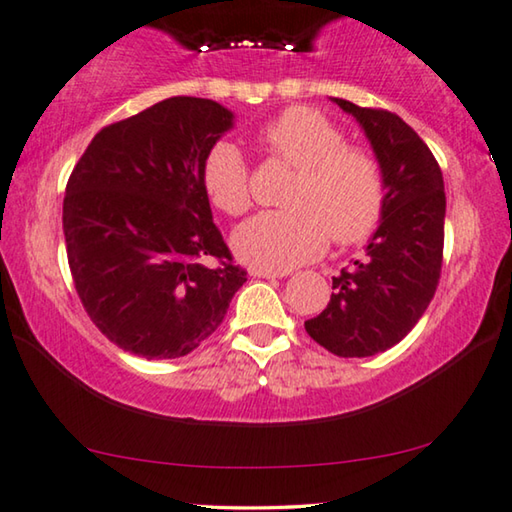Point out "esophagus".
<instances>
[{
    "label": "esophagus",
    "instance_id": "obj_1",
    "mask_svg": "<svg viewBox=\"0 0 512 512\" xmlns=\"http://www.w3.org/2000/svg\"><path fill=\"white\" fill-rule=\"evenodd\" d=\"M251 277L279 279V277H288V272H272V270H261V267H251Z\"/></svg>",
    "mask_w": 512,
    "mask_h": 512
}]
</instances>
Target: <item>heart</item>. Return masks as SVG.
Listing matches in <instances>:
<instances>
[{
	"mask_svg": "<svg viewBox=\"0 0 512 512\" xmlns=\"http://www.w3.org/2000/svg\"><path fill=\"white\" fill-rule=\"evenodd\" d=\"M258 141L277 160L295 167L283 203L258 212L233 233L242 261L265 270H290L318 258L329 238L357 245L371 238L387 206V180L373 153L345 144L343 130L311 107H290L265 123ZM201 183L224 215L251 206L249 164L231 141H217L203 157Z\"/></svg>",
	"mask_w": 512,
	"mask_h": 512,
	"instance_id": "obj_1",
	"label": "heart"
}]
</instances>
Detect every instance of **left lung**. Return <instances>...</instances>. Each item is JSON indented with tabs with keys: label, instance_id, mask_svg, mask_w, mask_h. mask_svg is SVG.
<instances>
[{
	"label": "left lung",
	"instance_id": "8db88e82",
	"mask_svg": "<svg viewBox=\"0 0 512 512\" xmlns=\"http://www.w3.org/2000/svg\"><path fill=\"white\" fill-rule=\"evenodd\" d=\"M332 100L355 116L371 141L387 180V206L366 256L332 279L327 309L304 327L336 357H373L403 341L435 297L444 254V178L426 141L400 116Z\"/></svg>",
	"mask_w": 512,
	"mask_h": 512
}]
</instances>
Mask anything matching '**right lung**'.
Returning a JSON list of instances; mask_svg holds the SVG:
<instances>
[{
	"label": "right lung",
	"mask_w": 512,
	"mask_h": 512,
	"mask_svg": "<svg viewBox=\"0 0 512 512\" xmlns=\"http://www.w3.org/2000/svg\"><path fill=\"white\" fill-rule=\"evenodd\" d=\"M233 128L215 100L176 96L102 128L68 178L70 274L102 334L176 359L222 325L247 281L212 222L201 164Z\"/></svg>",
	"instance_id": "right-lung-1"
}]
</instances>
